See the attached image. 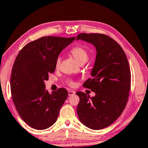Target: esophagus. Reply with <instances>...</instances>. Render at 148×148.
Masks as SVG:
<instances>
[{
  "mask_svg": "<svg viewBox=\"0 0 148 148\" xmlns=\"http://www.w3.org/2000/svg\"><path fill=\"white\" fill-rule=\"evenodd\" d=\"M68 92H69V96H73V95L76 94V92H75L74 91H72V90H70Z\"/></svg>",
  "mask_w": 148,
  "mask_h": 148,
  "instance_id": "34e87169",
  "label": "esophagus"
}]
</instances>
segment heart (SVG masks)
<instances>
[{"instance_id": "heart-1", "label": "heart", "mask_w": 148, "mask_h": 148, "mask_svg": "<svg viewBox=\"0 0 148 148\" xmlns=\"http://www.w3.org/2000/svg\"><path fill=\"white\" fill-rule=\"evenodd\" d=\"M71 53L74 57V59L76 60V61L79 64H85L88 59V53L86 49L80 46H76L74 48L71 49ZM61 61V57L59 56L57 57L56 61V68H58ZM71 86H73L74 84L72 82H70Z\"/></svg>"}]
</instances>
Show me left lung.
<instances>
[{"label": "left lung", "instance_id": "left-lung-1", "mask_svg": "<svg viewBox=\"0 0 148 148\" xmlns=\"http://www.w3.org/2000/svg\"><path fill=\"white\" fill-rule=\"evenodd\" d=\"M76 40L92 44L97 56L91 72L92 78L84 87L95 92L90 97L78 91L77 114L79 121L92 130L108 127L121 116L129 99L131 71L122 47L113 38L98 33H81Z\"/></svg>", "mask_w": 148, "mask_h": 148}]
</instances>
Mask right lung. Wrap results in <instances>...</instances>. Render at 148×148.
<instances>
[{"label": "right lung", "instance_id": "add662e5", "mask_svg": "<svg viewBox=\"0 0 148 148\" xmlns=\"http://www.w3.org/2000/svg\"><path fill=\"white\" fill-rule=\"evenodd\" d=\"M74 39L42 37L25 45L15 60L10 78L12 101L19 116L32 128L46 129L57 121L68 91L59 88L49 93L44 81L56 71L59 53Z\"/></svg>", "mask_w": 148, "mask_h": 148}]
</instances>
